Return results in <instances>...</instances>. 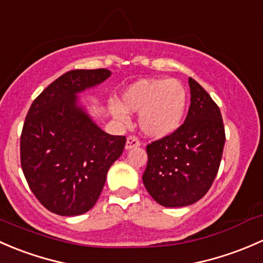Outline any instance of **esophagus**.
I'll return each mask as SVG.
<instances>
[{
	"mask_svg": "<svg viewBox=\"0 0 263 263\" xmlns=\"http://www.w3.org/2000/svg\"><path fill=\"white\" fill-rule=\"evenodd\" d=\"M139 145H140V142L135 135H129V137L126 138V144H125L126 149H132V148L139 147Z\"/></svg>",
	"mask_w": 263,
	"mask_h": 263,
	"instance_id": "34e87169",
	"label": "esophagus"
}]
</instances>
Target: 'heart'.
Here are the masks:
<instances>
[{
  "label": "heart",
  "mask_w": 263,
  "mask_h": 263,
  "mask_svg": "<svg viewBox=\"0 0 263 263\" xmlns=\"http://www.w3.org/2000/svg\"><path fill=\"white\" fill-rule=\"evenodd\" d=\"M186 90L177 80H142L121 95V104L111 101L109 110L120 123H128L129 112L139 114V128L149 138H164L181 126L186 110Z\"/></svg>",
  "instance_id": "b5f03b06"
}]
</instances>
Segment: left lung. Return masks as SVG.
<instances>
[{
    "label": "left lung",
    "mask_w": 263,
    "mask_h": 263,
    "mask_svg": "<svg viewBox=\"0 0 263 263\" xmlns=\"http://www.w3.org/2000/svg\"><path fill=\"white\" fill-rule=\"evenodd\" d=\"M191 104L185 123L168 137L147 145L143 183L159 205L187 206L212 187L226 143L218 105L194 78H189Z\"/></svg>",
    "instance_id": "8db88e82"
}]
</instances>
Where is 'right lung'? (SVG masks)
Masks as SVG:
<instances>
[{"label":"right lung","instance_id":"1","mask_svg":"<svg viewBox=\"0 0 263 263\" xmlns=\"http://www.w3.org/2000/svg\"><path fill=\"white\" fill-rule=\"evenodd\" d=\"M111 76L109 69H76L51 82L31 104L20 139V158L29 187L54 214L88 212L104 189L126 138L93 123L77 93Z\"/></svg>","mask_w":263,"mask_h":263}]
</instances>
